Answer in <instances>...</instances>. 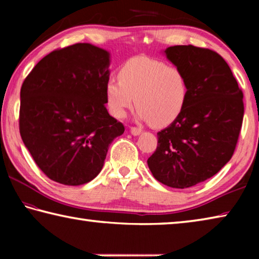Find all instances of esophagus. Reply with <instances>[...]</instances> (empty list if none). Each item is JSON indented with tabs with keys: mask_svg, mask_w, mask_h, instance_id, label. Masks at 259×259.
Wrapping results in <instances>:
<instances>
[{
	"mask_svg": "<svg viewBox=\"0 0 259 259\" xmlns=\"http://www.w3.org/2000/svg\"><path fill=\"white\" fill-rule=\"evenodd\" d=\"M130 133L133 134L134 136H138L140 133H142V129L137 128V126H131V128H130Z\"/></svg>",
	"mask_w": 259,
	"mask_h": 259,
	"instance_id": "1",
	"label": "esophagus"
}]
</instances>
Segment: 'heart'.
Returning <instances> with one entry per match:
<instances>
[{"label":"heart","mask_w":259,"mask_h":259,"mask_svg":"<svg viewBox=\"0 0 259 259\" xmlns=\"http://www.w3.org/2000/svg\"><path fill=\"white\" fill-rule=\"evenodd\" d=\"M117 77L109 78L105 85L106 105L114 117H124L136 104L139 119L161 128L172 123L185 107L186 77L181 69L163 61L134 57L122 65Z\"/></svg>","instance_id":"heart-1"}]
</instances>
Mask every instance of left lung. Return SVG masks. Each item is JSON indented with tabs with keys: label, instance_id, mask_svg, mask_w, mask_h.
Instances as JSON below:
<instances>
[{
	"label": "left lung",
	"instance_id": "left-lung-1",
	"mask_svg": "<svg viewBox=\"0 0 259 259\" xmlns=\"http://www.w3.org/2000/svg\"><path fill=\"white\" fill-rule=\"evenodd\" d=\"M164 54L184 73L187 100L168 128L157 133L147 164L156 181L187 188L207 181L231 160L243 121V94L221 55L194 46Z\"/></svg>",
	"mask_w": 259,
	"mask_h": 259
}]
</instances>
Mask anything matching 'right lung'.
I'll return each mask as SVG.
<instances>
[{
    "label": "right lung",
    "mask_w": 259,
    "mask_h": 259,
    "mask_svg": "<svg viewBox=\"0 0 259 259\" xmlns=\"http://www.w3.org/2000/svg\"><path fill=\"white\" fill-rule=\"evenodd\" d=\"M109 54L76 43L47 55L20 89L21 139L43 174L63 185L89 183L124 133L105 106Z\"/></svg>",
    "instance_id": "add662e5"
}]
</instances>
